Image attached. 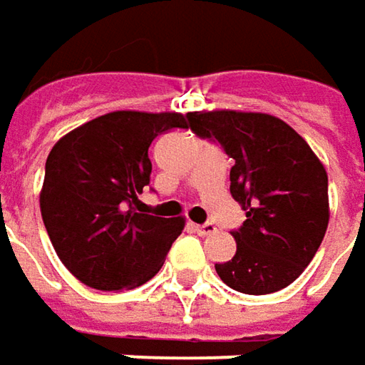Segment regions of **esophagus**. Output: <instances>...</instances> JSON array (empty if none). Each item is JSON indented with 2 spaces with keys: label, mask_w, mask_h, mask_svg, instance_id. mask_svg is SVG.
Segmentation results:
<instances>
[{
  "label": "esophagus",
  "mask_w": 365,
  "mask_h": 365,
  "mask_svg": "<svg viewBox=\"0 0 365 365\" xmlns=\"http://www.w3.org/2000/svg\"><path fill=\"white\" fill-rule=\"evenodd\" d=\"M195 232L199 235H211L217 232V227H215V223H203V225H195Z\"/></svg>",
  "instance_id": "obj_1"
}]
</instances>
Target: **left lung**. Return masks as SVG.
Wrapping results in <instances>:
<instances>
[{
    "mask_svg": "<svg viewBox=\"0 0 365 365\" xmlns=\"http://www.w3.org/2000/svg\"><path fill=\"white\" fill-rule=\"evenodd\" d=\"M192 132L233 158L232 197L245 221L233 232L219 278L244 294H270L294 282L317 254L329 223L327 173L311 146L282 120L247 111H192Z\"/></svg>",
    "mask_w": 365,
    "mask_h": 365,
    "instance_id": "8db88e82",
    "label": "left lung"
}]
</instances>
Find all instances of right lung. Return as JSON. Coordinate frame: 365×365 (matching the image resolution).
<instances>
[{"mask_svg":"<svg viewBox=\"0 0 365 365\" xmlns=\"http://www.w3.org/2000/svg\"><path fill=\"white\" fill-rule=\"evenodd\" d=\"M187 115L113 111L63 135L46 158L40 211L68 272L97 290H130L158 272L185 219L138 213L150 185L148 148Z\"/></svg>","mask_w":365,"mask_h":365,"instance_id":"1","label":"right lung"}]
</instances>
